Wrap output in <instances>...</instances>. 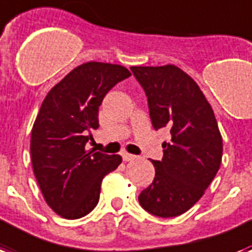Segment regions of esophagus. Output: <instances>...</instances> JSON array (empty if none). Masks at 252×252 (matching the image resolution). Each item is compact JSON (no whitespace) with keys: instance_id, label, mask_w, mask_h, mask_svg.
Returning a JSON list of instances; mask_svg holds the SVG:
<instances>
[{"instance_id":"obj_1","label":"esophagus","mask_w":252,"mask_h":252,"mask_svg":"<svg viewBox=\"0 0 252 252\" xmlns=\"http://www.w3.org/2000/svg\"><path fill=\"white\" fill-rule=\"evenodd\" d=\"M136 158V156H133V155H130V153H126V152H124L123 153V160L124 161H132Z\"/></svg>"}]
</instances>
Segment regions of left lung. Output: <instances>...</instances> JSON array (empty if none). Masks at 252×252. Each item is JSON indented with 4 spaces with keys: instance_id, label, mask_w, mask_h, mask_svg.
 Instances as JSON below:
<instances>
[{
    "instance_id": "8db88e82",
    "label": "left lung",
    "mask_w": 252,
    "mask_h": 252,
    "mask_svg": "<svg viewBox=\"0 0 252 252\" xmlns=\"http://www.w3.org/2000/svg\"><path fill=\"white\" fill-rule=\"evenodd\" d=\"M130 70L148 96L153 128L172 134L162 144V160H152L156 176L139 202L153 216H181L205 194L220 166L223 143L214 111L194 79L174 64Z\"/></svg>"
}]
</instances>
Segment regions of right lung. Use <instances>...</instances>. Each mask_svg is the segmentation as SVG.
<instances>
[{
    "instance_id": "right-lung-1",
    "label": "right lung",
    "mask_w": 252,
    "mask_h": 252,
    "mask_svg": "<svg viewBox=\"0 0 252 252\" xmlns=\"http://www.w3.org/2000/svg\"><path fill=\"white\" fill-rule=\"evenodd\" d=\"M120 64L87 62L57 83L32 129V172L46 203L58 216L78 220L99 202L103 178L122 164V156L86 151L88 132L99 126L103 97L129 78Z\"/></svg>"
}]
</instances>
